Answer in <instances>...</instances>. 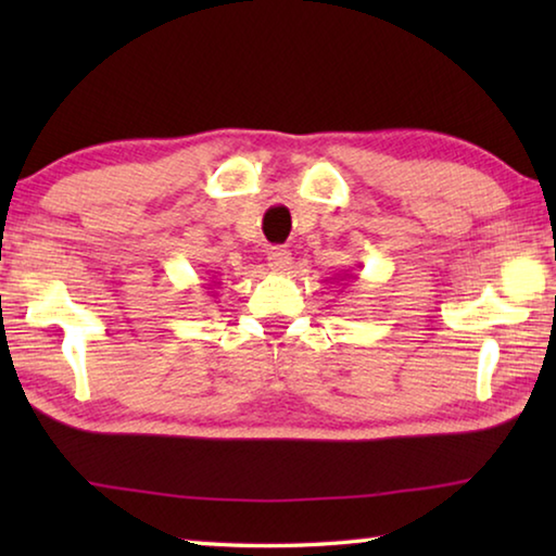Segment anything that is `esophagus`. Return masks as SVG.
I'll list each match as a JSON object with an SVG mask.
<instances>
[{
  "mask_svg": "<svg viewBox=\"0 0 556 556\" xmlns=\"http://www.w3.org/2000/svg\"><path fill=\"white\" fill-rule=\"evenodd\" d=\"M267 265L271 271H287L291 267V252L285 248H271L267 252Z\"/></svg>",
  "mask_w": 556,
  "mask_h": 556,
  "instance_id": "esophagus-1",
  "label": "esophagus"
}]
</instances>
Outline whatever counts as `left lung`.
<instances>
[{
    "label": "left lung",
    "instance_id": "1",
    "mask_svg": "<svg viewBox=\"0 0 556 556\" xmlns=\"http://www.w3.org/2000/svg\"><path fill=\"white\" fill-rule=\"evenodd\" d=\"M338 277V281H348V279H351V275H345V271H343V275H336Z\"/></svg>",
    "mask_w": 556,
    "mask_h": 556
}]
</instances>
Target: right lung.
Returning a JSON list of instances; mask_svg holds the SVG:
<instances>
[{
    "label": "right lung",
    "instance_id": "1",
    "mask_svg": "<svg viewBox=\"0 0 556 556\" xmlns=\"http://www.w3.org/2000/svg\"><path fill=\"white\" fill-rule=\"evenodd\" d=\"M215 285H220V281H211V285H208V287H215Z\"/></svg>",
    "mask_w": 556,
    "mask_h": 556
}]
</instances>
